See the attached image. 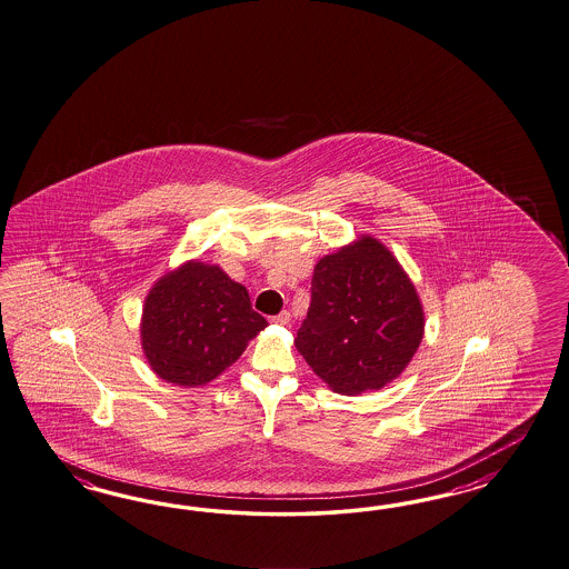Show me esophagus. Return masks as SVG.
I'll use <instances>...</instances> for the list:
<instances>
[{
  "instance_id": "1",
  "label": "esophagus",
  "mask_w": 569,
  "mask_h": 569,
  "mask_svg": "<svg viewBox=\"0 0 569 569\" xmlns=\"http://www.w3.org/2000/svg\"><path fill=\"white\" fill-rule=\"evenodd\" d=\"M270 321H272V323H278V326H287V323L291 321V313H289V311H280L278 316L270 318Z\"/></svg>"
}]
</instances>
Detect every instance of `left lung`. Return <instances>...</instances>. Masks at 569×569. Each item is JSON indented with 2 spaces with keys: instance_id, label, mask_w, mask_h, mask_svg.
<instances>
[{
  "instance_id": "left-lung-1",
  "label": "left lung",
  "mask_w": 569,
  "mask_h": 569,
  "mask_svg": "<svg viewBox=\"0 0 569 569\" xmlns=\"http://www.w3.org/2000/svg\"><path fill=\"white\" fill-rule=\"evenodd\" d=\"M422 307L378 239L321 258L295 347L335 392L379 390L402 373L422 338Z\"/></svg>"
}]
</instances>
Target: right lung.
Wrapping results in <instances>:
<instances>
[{"instance_id": "1", "label": "right lung", "mask_w": 569, "mask_h": 569, "mask_svg": "<svg viewBox=\"0 0 569 569\" xmlns=\"http://www.w3.org/2000/svg\"><path fill=\"white\" fill-rule=\"evenodd\" d=\"M266 326L246 287L219 266L188 262L148 295L142 349L159 378L202 386L233 365Z\"/></svg>"}]
</instances>
